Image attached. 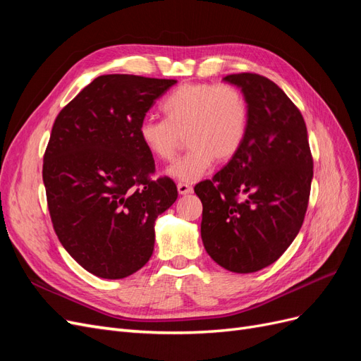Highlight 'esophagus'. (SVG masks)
Masks as SVG:
<instances>
[{
    "instance_id": "1",
    "label": "esophagus",
    "mask_w": 361,
    "mask_h": 361,
    "mask_svg": "<svg viewBox=\"0 0 361 361\" xmlns=\"http://www.w3.org/2000/svg\"><path fill=\"white\" fill-rule=\"evenodd\" d=\"M178 191L180 195H185V194H190L192 191V188L188 183H178Z\"/></svg>"
}]
</instances>
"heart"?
<instances>
[{
  "mask_svg": "<svg viewBox=\"0 0 361 361\" xmlns=\"http://www.w3.org/2000/svg\"><path fill=\"white\" fill-rule=\"evenodd\" d=\"M161 110L164 120H141L138 138L149 154L161 161L174 159L182 137L187 138L190 150L166 171L180 182H197L215 159H232L247 135L248 106L233 85L182 84L166 97Z\"/></svg>",
  "mask_w": 361,
  "mask_h": 361,
  "instance_id": "obj_1",
  "label": "heart"
}]
</instances>
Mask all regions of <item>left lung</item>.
Segmentation results:
<instances>
[{
  "instance_id": "8db88e82",
  "label": "left lung",
  "mask_w": 361,
  "mask_h": 361,
  "mask_svg": "<svg viewBox=\"0 0 361 361\" xmlns=\"http://www.w3.org/2000/svg\"><path fill=\"white\" fill-rule=\"evenodd\" d=\"M241 89L248 126L238 154L212 180L195 185L202 241L218 265L239 274L285 253L307 211L313 159L307 128L280 87L257 73L223 78Z\"/></svg>"
}]
</instances>
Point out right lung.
<instances>
[{
	"label": "right lung",
	"instance_id": "obj_1",
	"mask_svg": "<svg viewBox=\"0 0 361 361\" xmlns=\"http://www.w3.org/2000/svg\"><path fill=\"white\" fill-rule=\"evenodd\" d=\"M176 80L102 75L57 116L43 157L54 231L93 276L117 280L143 268L155 220L178 199L170 178L152 179L155 161L138 125Z\"/></svg>",
	"mask_w": 361,
	"mask_h": 361
}]
</instances>
